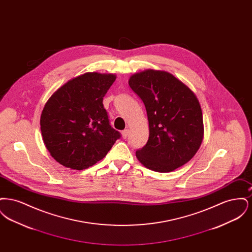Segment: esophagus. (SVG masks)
Returning <instances> with one entry per match:
<instances>
[{
  "instance_id": "1",
  "label": "esophagus",
  "mask_w": 252,
  "mask_h": 252,
  "mask_svg": "<svg viewBox=\"0 0 252 252\" xmlns=\"http://www.w3.org/2000/svg\"><path fill=\"white\" fill-rule=\"evenodd\" d=\"M128 134H129V130H128V129H125V130L122 131V137H123L124 139H126L127 136H128Z\"/></svg>"
}]
</instances>
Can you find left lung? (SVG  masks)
Segmentation results:
<instances>
[{"label":"left lung","mask_w":252,"mask_h":252,"mask_svg":"<svg viewBox=\"0 0 252 252\" xmlns=\"http://www.w3.org/2000/svg\"><path fill=\"white\" fill-rule=\"evenodd\" d=\"M146 109L149 138L136 156L150 170L167 173L187 163L203 139V116L192 91L173 74L146 70L129 78Z\"/></svg>","instance_id":"8db88e82"}]
</instances>
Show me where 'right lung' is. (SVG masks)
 <instances>
[{
	"instance_id": "right-lung-1",
	"label": "right lung",
	"mask_w": 252,
	"mask_h": 252,
	"mask_svg": "<svg viewBox=\"0 0 252 252\" xmlns=\"http://www.w3.org/2000/svg\"><path fill=\"white\" fill-rule=\"evenodd\" d=\"M115 78L87 72L63 85L47 101L40 117L41 134L51 156L63 166H93L120 139L103 105Z\"/></svg>"
}]
</instances>
